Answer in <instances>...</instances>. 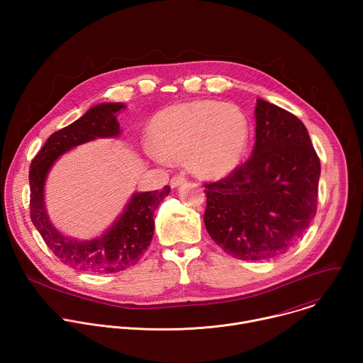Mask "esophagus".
Instances as JSON below:
<instances>
[{
  "instance_id": "1",
  "label": "esophagus",
  "mask_w": 363,
  "mask_h": 363,
  "mask_svg": "<svg viewBox=\"0 0 363 363\" xmlns=\"http://www.w3.org/2000/svg\"><path fill=\"white\" fill-rule=\"evenodd\" d=\"M185 181H186V178H185L184 175H175V177H172V178H171L169 184H171V186H172V188H178L179 185L185 184Z\"/></svg>"
}]
</instances>
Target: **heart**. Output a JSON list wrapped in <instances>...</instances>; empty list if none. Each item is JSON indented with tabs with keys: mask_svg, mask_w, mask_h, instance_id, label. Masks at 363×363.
I'll use <instances>...</instances> for the list:
<instances>
[{
	"mask_svg": "<svg viewBox=\"0 0 363 363\" xmlns=\"http://www.w3.org/2000/svg\"><path fill=\"white\" fill-rule=\"evenodd\" d=\"M152 139L145 143V150L153 161L168 164L186 158L195 175L216 179L240 165L250 140V123L235 105L194 100L155 116Z\"/></svg>",
	"mask_w": 363,
	"mask_h": 363,
	"instance_id": "1",
	"label": "heart"
}]
</instances>
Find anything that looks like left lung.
<instances>
[{
    "mask_svg": "<svg viewBox=\"0 0 363 363\" xmlns=\"http://www.w3.org/2000/svg\"><path fill=\"white\" fill-rule=\"evenodd\" d=\"M251 158L221 181L205 184L203 224L240 260L284 254L316 216L320 161L303 122L257 99Z\"/></svg>",
    "mask_w": 363,
    "mask_h": 363,
    "instance_id": "obj_1",
    "label": "left lung"
}]
</instances>
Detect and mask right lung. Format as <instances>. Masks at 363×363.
I'll return each mask as SVG.
<instances>
[{"mask_svg":"<svg viewBox=\"0 0 363 363\" xmlns=\"http://www.w3.org/2000/svg\"><path fill=\"white\" fill-rule=\"evenodd\" d=\"M125 108L123 103H100L90 108L80 119L51 135L30 167L31 221L60 262L76 270L111 274L135 266L152 241L153 213L171 191V186L165 185L161 191L135 192L112 227L93 240L80 241L67 237L50 221L44 186L51 167L63 153L82 143L119 136L121 126L116 118Z\"/></svg>","mask_w":363,"mask_h":363,"instance_id":"1","label":"right lung"}]
</instances>
